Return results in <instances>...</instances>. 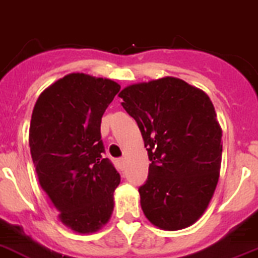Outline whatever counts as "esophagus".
<instances>
[{
    "instance_id": "34e87169",
    "label": "esophagus",
    "mask_w": 258,
    "mask_h": 258,
    "mask_svg": "<svg viewBox=\"0 0 258 258\" xmlns=\"http://www.w3.org/2000/svg\"><path fill=\"white\" fill-rule=\"evenodd\" d=\"M124 159H118L116 160V164H118L119 168H124Z\"/></svg>"
}]
</instances>
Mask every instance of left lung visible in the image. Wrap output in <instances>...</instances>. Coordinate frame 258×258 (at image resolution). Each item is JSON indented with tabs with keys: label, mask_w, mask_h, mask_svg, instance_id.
<instances>
[{
	"label": "left lung",
	"mask_w": 258,
	"mask_h": 258,
	"mask_svg": "<svg viewBox=\"0 0 258 258\" xmlns=\"http://www.w3.org/2000/svg\"><path fill=\"white\" fill-rule=\"evenodd\" d=\"M119 97L151 160L139 187L143 213L160 229L191 226L213 198L222 164V128L211 99L176 77L134 84Z\"/></svg>",
	"instance_id": "obj_1"
}]
</instances>
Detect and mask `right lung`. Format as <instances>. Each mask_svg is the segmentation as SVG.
Segmentation results:
<instances>
[{"instance_id": "right-lung-1", "label": "right lung", "mask_w": 258, "mask_h": 258, "mask_svg": "<svg viewBox=\"0 0 258 258\" xmlns=\"http://www.w3.org/2000/svg\"><path fill=\"white\" fill-rule=\"evenodd\" d=\"M120 85L71 73L39 96L29 144L39 183L60 222L77 233L97 232L109 222L120 176L103 157L101 119Z\"/></svg>"}]
</instances>
